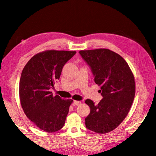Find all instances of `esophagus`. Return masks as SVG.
Wrapping results in <instances>:
<instances>
[{
    "label": "esophagus",
    "instance_id": "esophagus-1",
    "mask_svg": "<svg viewBox=\"0 0 156 156\" xmlns=\"http://www.w3.org/2000/svg\"><path fill=\"white\" fill-rule=\"evenodd\" d=\"M73 103L76 106H79L80 105H81V102L80 101H73Z\"/></svg>",
    "mask_w": 156,
    "mask_h": 156
}]
</instances>
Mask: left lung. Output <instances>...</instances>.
<instances>
[{
  "mask_svg": "<svg viewBox=\"0 0 156 156\" xmlns=\"http://www.w3.org/2000/svg\"><path fill=\"white\" fill-rule=\"evenodd\" d=\"M80 55L90 66L94 82L101 86L103 96L98 105L87 99L90 113L85 118L87 128L105 134L121 123L133 104L136 85L131 70L119 54L108 49L81 50Z\"/></svg>",
  "mask_w": 156,
  "mask_h": 156,
  "instance_id": "8db88e82",
  "label": "left lung"
}]
</instances>
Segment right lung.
Returning <instances> with one entry per match:
<instances>
[{"label": "right lung", "instance_id": "1", "mask_svg": "<svg viewBox=\"0 0 156 156\" xmlns=\"http://www.w3.org/2000/svg\"><path fill=\"white\" fill-rule=\"evenodd\" d=\"M76 51L48 50L39 53L28 62L20 80L19 96L22 107L35 125L47 133L63 127L72 100L53 96L51 88L62 73L65 63Z\"/></svg>", "mask_w": 156, "mask_h": 156}]
</instances>
